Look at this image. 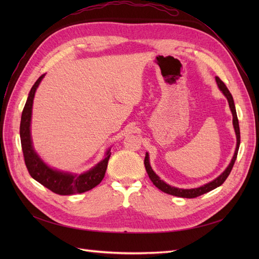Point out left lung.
<instances>
[{"label": "left lung", "mask_w": 259, "mask_h": 259, "mask_svg": "<svg viewBox=\"0 0 259 259\" xmlns=\"http://www.w3.org/2000/svg\"><path fill=\"white\" fill-rule=\"evenodd\" d=\"M216 83L218 89L222 91V93L225 95V97L228 100V104L230 107V110L232 113V123H233V127H234V132H236V136H237V147H236V151H234V154L231 159V162L229 163V165L227 166V168L223 171V173L219 175L218 177H216L214 180H211V182L203 185L199 188H193V189H182V188H176L173 186H169L168 184H166L165 182H163V180L156 175L151 165H150V161H149V153L146 152V156H145V167L147 173L149 175V178L151 179V182L153 183V185L159 188V189L163 192L168 193L170 195H175V197H180V198H188V199H192V198H197L199 195L204 194L206 192H209L211 190H214L215 188L222 186L224 184L225 180L227 179V177L229 176L230 171L233 167V164L237 160V155H238V151H239V147H240V127H239V121H238V116H237V111H236V106H234V101L232 98V95L230 94L229 90L227 89V86L225 85V83L219 79L218 76L215 77Z\"/></svg>", "instance_id": "obj_1"}]
</instances>
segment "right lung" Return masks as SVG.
Listing matches in <instances>:
<instances>
[{
  "instance_id": "obj_1",
  "label": "right lung",
  "mask_w": 259,
  "mask_h": 259,
  "mask_svg": "<svg viewBox=\"0 0 259 259\" xmlns=\"http://www.w3.org/2000/svg\"><path fill=\"white\" fill-rule=\"evenodd\" d=\"M44 76L45 74H42L32 86L21 114L20 142L26 166L31 177L55 193L60 195L83 193L95 188L105 177L108 161L111 155L110 148L106 151L105 158L103 160L98 162L94 167L81 174H72L69 173V171L55 169L49 166L40 158V155L35 152L32 145L30 126L34 95L37 86L40 85Z\"/></svg>"
}]
</instances>
